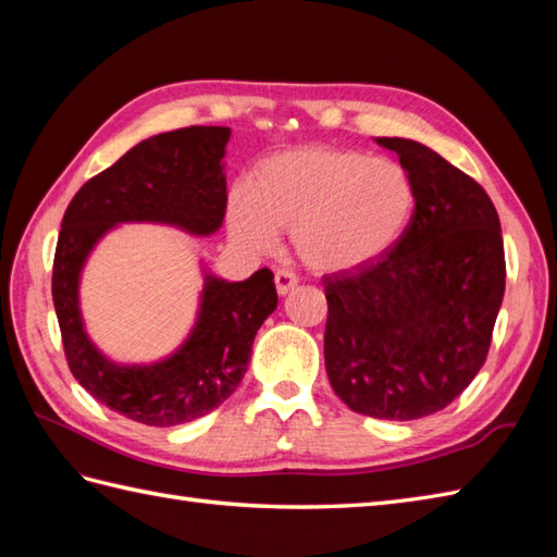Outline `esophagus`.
I'll return each instance as SVG.
<instances>
[{
	"instance_id": "esophagus-1",
	"label": "esophagus",
	"mask_w": 557,
	"mask_h": 557,
	"mask_svg": "<svg viewBox=\"0 0 557 557\" xmlns=\"http://www.w3.org/2000/svg\"><path fill=\"white\" fill-rule=\"evenodd\" d=\"M297 285H299V280H297V275H292L289 270H277L275 272V289H277L280 297H287V294Z\"/></svg>"
}]
</instances>
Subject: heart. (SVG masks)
Wrapping results in <instances>:
<instances>
[{"label": "heart", "mask_w": 557, "mask_h": 557, "mask_svg": "<svg viewBox=\"0 0 557 557\" xmlns=\"http://www.w3.org/2000/svg\"><path fill=\"white\" fill-rule=\"evenodd\" d=\"M417 191L405 164L361 150L304 146L260 160L227 198V230L248 253H270L280 232L318 275L381 260L405 236Z\"/></svg>", "instance_id": "b5f03b06"}]
</instances>
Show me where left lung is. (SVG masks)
I'll list each match as a JSON object with an SVG mask.
<instances>
[{
	"instance_id": "8db88e82",
	"label": "left lung",
	"mask_w": 557,
	"mask_h": 557,
	"mask_svg": "<svg viewBox=\"0 0 557 557\" xmlns=\"http://www.w3.org/2000/svg\"><path fill=\"white\" fill-rule=\"evenodd\" d=\"M417 191L393 251L325 277V369L354 411L411 421L445 409L486 361L505 294L498 210L429 146L375 138Z\"/></svg>"
}]
</instances>
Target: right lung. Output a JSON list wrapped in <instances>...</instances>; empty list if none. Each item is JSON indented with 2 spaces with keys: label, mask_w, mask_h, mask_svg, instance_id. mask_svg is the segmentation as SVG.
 Masks as SVG:
<instances>
[{
  "label": "right lung",
  "mask_w": 557,
  "mask_h": 557,
  "mask_svg": "<svg viewBox=\"0 0 557 557\" xmlns=\"http://www.w3.org/2000/svg\"><path fill=\"white\" fill-rule=\"evenodd\" d=\"M232 128L188 126L158 134L92 176L71 200L57 239L52 299L69 369L104 407L146 425H176L218 409L251 361L260 325L277 309L268 268L244 282L218 277L200 258L203 289L196 321L168 357L120 363L86 330L81 275L96 246L120 224L148 222L212 236L227 208V152Z\"/></svg>",
  "instance_id": "add662e5"
}]
</instances>
